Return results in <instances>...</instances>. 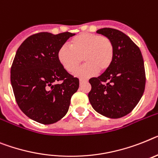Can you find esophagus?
<instances>
[{"label":"esophagus","instance_id":"34e87169","mask_svg":"<svg viewBox=\"0 0 158 158\" xmlns=\"http://www.w3.org/2000/svg\"><path fill=\"white\" fill-rule=\"evenodd\" d=\"M85 82H87V80H84V79H80V80H79V83H80V84L85 83Z\"/></svg>","mask_w":158,"mask_h":158}]
</instances>
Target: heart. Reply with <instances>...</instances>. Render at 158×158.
<instances>
[{
  "label": "heart",
  "mask_w": 158,
  "mask_h": 158,
  "mask_svg": "<svg viewBox=\"0 0 158 158\" xmlns=\"http://www.w3.org/2000/svg\"><path fill=\"white\" fill-rule=\"evenodd\" d=\"M71 47L61 46L58 59L61 66L70 73L79 67L82 58L86 64L78 69L74 75L87 79L96 73L104 72L111 66L114 58V45L108 38L99 34L83 33L72 38Z\"/></svg>",
  "instance_id": "1"
}]
</instances>
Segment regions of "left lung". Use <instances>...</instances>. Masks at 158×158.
Returning a JSON list of instances; mask_svg holds the SVG:
<instances>
[{
  "mask_svg": "<svg viewBox=\"0 0 158 158\" xmlns=\"http://www.w3.org/2000/svg\"><path fill=\"white\" fill-rule=\"evenodd\" d=\"M114 45L112 64L100 76L91 78L88 99L92 108L106 117L117 119L132 112L145 87L144 60L140 49L123 32L111 28L96 31Z\"/></svg>",
  "mask_w": 158,
  "mask_h": 158,
  "instance_id": "obj_1",
  "label": "left lung"
}]
</instances>
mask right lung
I'll return each mask as SVG.
<instances>
[{"label": "right lung", "instance_id": "1", "mask_svg": "<svg viewBox=\"0 0 158 158\" xmlns=\"http://www.w3.org/2000/svg\"><path fill=\"white\" fill-rule=\"evenodd\" d=\"M74 35L38 33L28 37L16 52L11 85L20 109L34 121L54 124L68 112L79 81L61 66L58 51Z\"/></svg>", "mask_w": 158, "mask_h": 158}]
</instances>
